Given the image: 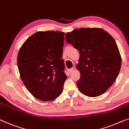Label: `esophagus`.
Instances as JSON below:
<instances>
[{
    "instance_id": "34e87169",
    "label": "esophagus",
    "mask_w": 129,
    "mask_h": 129,
    "mask_svg": "<svg viewBox=\"0 0 129 129\" xmlns=\"http://www.w3.org/2000/svg\"><path fill=\"white\" fill-rule=\"evenodd\" d=\"M74 70V68H71V69H69L68 72H69V73H72L73 72Z\"/></svg>"
}]
</instances>
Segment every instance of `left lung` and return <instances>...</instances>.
Here are the masks:
<instances>
[{"instance_id": "obj_1", "label": "left lung", "mask_w": 129, "mask_h": 129, "mask_svg": "<svg viewBox=\"0 0 129 129\" xmlns=\"http://www.w3.org/2000/svg\"><path fill=\"white\" fill-rule=\"evenodd\" d=\"M65 40L80 52L76 68L80 73L77 81L80 92L89 97L105 92L118 76L122 63L113 37L100 28H81L67 33Z\"/></svg>"}]
</instances>
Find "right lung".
<instances>
[{
    "label": "right lung",
    "instance_id": "1",
    "mask_svg": "<svg viewBox=\"0 0 129 129\" xmlns=\"http://www.w3.org/2000/svg\"><path fill=\"white\" fill-rule=\"evenodd\" d=\"M64 33L38 31L20 48L17 66L24 85L35 98L53 101L63 92L67 76L62 59Z\"/></svg>",
    "mask_w": 129,
    "mask_h": 129
}]
</instances>
